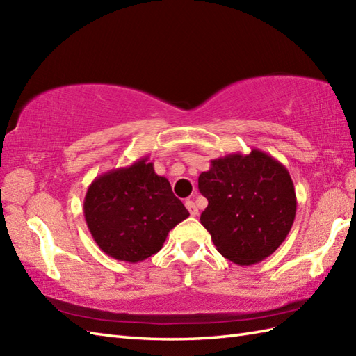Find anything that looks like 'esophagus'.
Here are the masks:
<instances>
[{
  "label": "esophagus",
  "instance_id": "obj_1",
  "mask_svg": "<svg viewBox=\"0 0 356 356\" xmlns=\"http://www.w3.org/2000/svg\"><path fill=\"white\" fill-rule=\"evenodd\" d=\"M185 207H186V209L190 211V214L193 216V217H195L199 214V209H197V207H195V203L193 202V200H186L185 202Z\"/></svg>",
  "mask_w": 356,
  "mask_h": 356
}]
</instances>
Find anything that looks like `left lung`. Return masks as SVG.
<instances>
[{
    "mask_svg": "<svg viewBox=\"0 0 356 356\" xmlns=\"http://www.w3.org/2000/svg\"><path fill=\"white\" fill-rule=\"evenodd\" d=\"M199 190L208 199L200 223L217 251L241 266L274 254L293 225L297 197L291 174L257 148L213 159L199 176Z\"/></svg>",
    "mask_w": 356,
    "mask_h": 356,
    "instance_id": "left-lung-1",
    "label": "left lung"
}]
</instances>
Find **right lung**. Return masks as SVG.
I'll return each mask as SVG.
<instances>
[{
    "instance_id": "right-lung-1",
    "label": "right lung",
    "mask_w": 356,
    "mask_h": 356,
    "mask_svg": "<svg viewBox=\"0 0 356 356\" xmlns=\"http://www.w3.org/2000/svg\"><path fill=\"white\" fill-rule=\"evenodd\" d=\"M84 216L105 254L138 263L161 251L168 232L190 213L145 156L96 177L86 194Z\"/></svg>"
}]
</instances>
